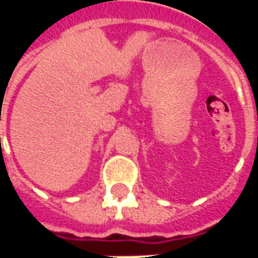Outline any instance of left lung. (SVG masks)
<instances>
[{
    "label": "left lung",
    "instance_id": "8db88e82",
    "mask_svg": "<svg viewBox=\"0 0 258 258\" xmlns=\"http://www.w3.org/2000/svg\"><path fill=\"white\" fill-rule=\"evenodd\" d=\"M257 141H258V138H257Z\"/></svg>",
    "mask_w": 258,
    "mask_h": 258
}]
</instances>
